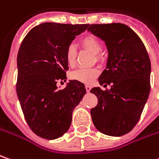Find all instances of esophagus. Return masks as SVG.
I'll use <instances>...</instances> for the list:
<instances>
[{"instance_id":"1","label":"esophagus","mask_w":159,"mask_h":159,"mask_svg":"<svg viewBox=\"0 0 159 159\" xmlns=\"http://www.w3.org/2000/svg\"><path fill=\"white\" fill-rule=\"evenodd\" d=\"M85 88H86V90H87V92H88V93H89V92H90V89H91V87H90V86L87 85Z\"/></svg>"}]
</instances>
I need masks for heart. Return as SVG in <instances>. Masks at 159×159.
I'll list each match as a JSON object with an SVG mask.
<instances>
[{
  "instance_id": "1",
  "label": "heart",
  "mask_w": 159,
  "mask_h": 159,
  "mask_svg": "<svg viewBox=\"0 0 159 159\" xmlns=\"http://www.w3.org/2000/svg\"><path fill=\"white\" fill-rule=\"evenodd\" d=\"M81 44L84 48L89 50L94 54L98 55L102 52L103 46L100 40L95 36H85L81 39ZM77 50L74 44H70L66 49L65 52V59L67 63L70 66H72L75 63ZM98 70L97 69H87V68H80L72 71L70 77L71 80H74L77 81H80L81 83L90 84L94 81V80L98 76Z\"/></svg>"
}]
</instances>
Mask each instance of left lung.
Instances as JSON below:
<instances>
[{
	"label": "left lung",
	"mask_w": 159,
	"mask_h": 159,
	"mask_svg": "<svg viewBox=\"0 0 159 159\" xmlns=\"http://www.w3.org/2000/svg\"><path fill=\"white\" fill-rule=\"evenodd\" d=\"M88 30L107 44V69L98 81L104 87L111 85L110 89L93 88L90 90L98 99L97 107L90 110L92 121L104 134L122 136L139 122L147 102L150 60L139 36L124 24H92Z\"/></svg>",
	"instance_id": "left-lung-1"
}]
</instances>
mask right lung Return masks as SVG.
<instances>
[{
	"instance_id": "obj_1",
	"label": "right lung",
	"mask_w": 159,
	"mask_h": 159,
	"mask_svg": "<svg viewBox=\"0 0 159 159\" xmlns=\"http://www.w3.org/2000/svg\"><path fill=\"white\" fill-rule=\"evenodd\" d=\"M89 25L46 22L33 28L23 39L17 57V95L29 128L37 136L54 139L69 130L72 112L86 94L83 83L65 81L67 47Z\"/></svg>"
}]
</instances>
